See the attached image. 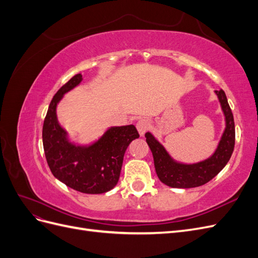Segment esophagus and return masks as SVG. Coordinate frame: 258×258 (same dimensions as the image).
<instances>
[{
    "instance_id": "1",
    "label": "esophagus",
    "mask_w": 258,
    "mask_h": 258,
    "mask_svg": "<svg viewBox=\"0 0 258 258\" xmlns=\"http://www.w3.org/2000/svg\"><path fill=\"white\" fill-rule=\"evenodd\" d=\"M151 127H152L151 121L148 120V119H146V118L140 119V120L137 122V129H138V131H139V135L141 136V137H143V136L145 135V132L151 129Z\"/></svg>"
}]
</instances>
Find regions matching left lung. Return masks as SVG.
<instances>
[{
	"label": "left lung",
	"mask_w": 258,
	"mask_h": 258,
	"mask_svg": "<svg viewBox=\"0 0 258 258\" xmlns=\"http://www.w3.org/2000/svg\"><path fill=\"white\" fill-rule=\"evenodd\" d=\"M220 100L226 119V128L215 153L205 161L194 165H183L175 162L152 134L146 132V143L150 146L154 157V165L160 181L174 188H191L205 185L221 172L227 165L235 147V121L231 108L223 89L215 90Z\"/></svg>",
	"instance_id": "obj_1"
}]
</instances>
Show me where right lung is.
<instances>
[{
	"mask_svg": "<svg viewBox=\"0 0 258 258\" xmlns=\"http://www.w3.org/2000/svg\"><path fill=\"white\" fill-rule=\"evenodd\" d=\"M82 80V74L74 75L51 100L43 124L45 157L53 176L67 186L84 194H103L118 182L124 152L140 136L134 124H129L110 128L89 146L70 143L58 123L56 107L64 93Z\"/></svg>",
	"mask_w": 258,
	"mask_h": 258,
	"instance_id": "obj_1",
	"label": "right lung"
}]
</instances>
